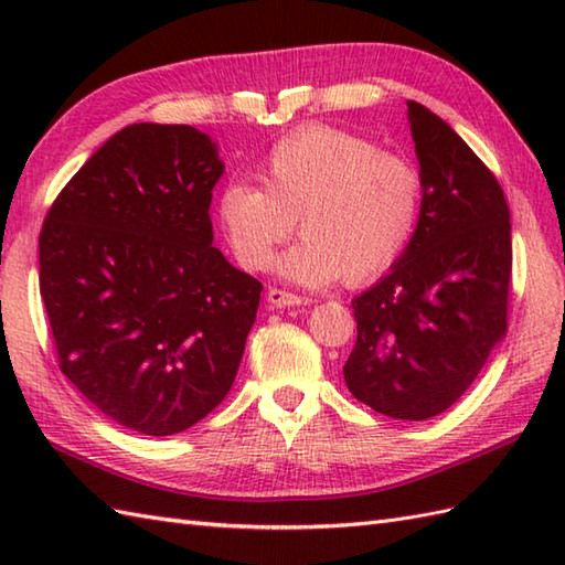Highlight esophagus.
Here are the masks:
<instances>
[{
  "label": "esophagus",
  "instance_id": "1",
  "mask_svg": "<svg viewBox=\"0 0 565 565\" xmlns=\"http://www.w3.org/2000/svg\"><path fill=\"white\" fill-rule=\"evenodd\" d=\"M267 301L271 308H286V306H303L308 298L298 296V294H291L286 289H276V286H271V289L267 291Z\"/></svg>",
  "mask_w": 565,
  "mask_h": 565
}]
</instances>
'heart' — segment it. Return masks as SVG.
Segmentation results:
<instances>
[{
    "instance_id": "1",
    "label": "heart",
    "mask_w": 565,
    "mask_h": 565,
    "mask_svg": "<svg viewBox=\"0 0 565 565\" xmlns=\"http://www.w3.org/2000/svg\"><path fill=\"white\" fill-rule=\"evenodd\" d=\"M259 186L233 182L215 199V218L245 269L279 259L291 281L364 284L391 269L411 245L423 209V174L403 154L350 130L313 126L284 138L259 167Z\"/></svg>"
}]
</instances>
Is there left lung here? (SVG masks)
<instances>
[{
	"label": "left lung",
	"instance_id": "left-lung-1",
	"mask_svg": "<svg viewBox=\"0 0 565 565\" xmlns=\"http://www.w3.org/2000/svg\"><path fill=\"white\" fill-rule=\"evenodd\" d=\"M423 209L395 267L352 301L344 364L356 401L429 419L461 398L508 330L512 225L486 162L423 104L407 102Z\"/></svg>",
	"mask_w": 565,
	"mask_h": 565
}]
</instances>
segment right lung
<instances>
[{
	"label": "right lung",
	"mask_w": 565,
	"mask_h": 565,
	"mask_svg": "<svg viewBox=\"0 0 565 565\" xmlns=\"http://www.w3.org/2000/svg\"><path fill=\"white\" fill-rule=\"evenodd\" d=\"M215 142L134 124L82 164L39 235L57 366L140 435L194 427L233 388L262 284L213 247Z\"/></svg>",
	"instance_id": "1"
}]
</instances>
